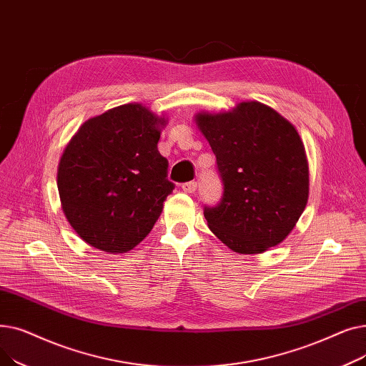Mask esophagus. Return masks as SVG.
Wrapping results in <instances>:
<instances>
[{
    "instance_id": "1",
    "label": "esophagus",
    "mask_w": 366,
    "mask_h": 366,
    "mask_svg": "<svg viewBox=\"0 0 366 366\" xmlns=\"http://www.w3.org/2000/svg\"><path fill=\"white\" fill-rule=\"evenodd\" d=\"M196 189H197V182H194V181L182 184V191H184V193H187V194H193Z\"/></svg>"
}]
</instances>
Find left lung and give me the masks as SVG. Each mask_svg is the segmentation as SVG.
<instances>
[{
	"label": "left lung",
	"mask_w": 366,
	"mask_h": 366,
	"mask_svg": "<svg viewBox=\"0 0 366 366\" xmlns=\"http://www.w3.org/2000/svg\"><path fill=\"white\" fill-rule=\"evenodd\" d=\"M194 119L224 185L221 202L204 207L210 232L243 255L283 242L309 199V163L294 124L257 101Z\"/></svg>",
	"instance_id": "obj_1"
}]
</instances>
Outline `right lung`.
<instances>
[{
	"instance_id": "obj_1",
	"label": "right lung",
	"mask_w": 366,
	"mask_h": 366,
	"mask_svg": "<svg viewBox=\"0 0 366 366\" xmlns=\"http://www.w3.org/2000/svg\"><path fill=\"white\" fill-rule=\"evenodd\" d=\"M166 123L142 104H124L84 122L68 142L57 189L69 225L87 244L124 254L152 229L175 188L157 149Z\"/></svg>"
}]
</instances>
